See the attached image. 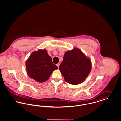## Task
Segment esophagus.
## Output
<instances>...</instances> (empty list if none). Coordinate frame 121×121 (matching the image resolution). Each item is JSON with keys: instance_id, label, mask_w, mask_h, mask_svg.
<instances>
[{"instance_id": "obj_1", "label": "esophagus", "mask_w": 121, "mask_h": 121, "mask_svg": "<svg viewBox=\"0 0 121 121\" xmlns=\"http://www.w3.org/2000/svg\"><path fill=\"white\" fill-rule=\"evenodd\" d=\"M59 65H60V63H58V64H57V67H58V69L59 68Z\"/></svg>"}]
</instances>
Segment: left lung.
Here are the masks:
<instances>
[{
    "label": "left lung",
    "mask_w": 121,
    "mask_h": 121,
    "mask_svg": "<svg viewBox=\"0 0 121 121\" xmlns=\"http://www.w3.org/2000/svg\"><path fill=\"white\" fill-rule=\"evenodd\" d=\"M59 70L68 83L77 85L85 80L91 69V62L80 49L65 52Z\"/></svg>",
    "instance_id": "left-lung-1"
}]
</instances>
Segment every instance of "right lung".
Segmentation results:
<instances>
[{"instance_id": "right-lung-1", "label": "right lung", "mask_w": 121, "mask_h": 121, "mask_svg": "<svg viewBox=\"0 0 121 121\" xmlns=\"http://www.w3.org/2000/svg\"><path fill=\"white\" fill-rule=\"evenodd\" d=\"M26 67L29 76L39 82L47 80L52 72L58 69L45 49L33 52L26 61Z\"/></svg>"}]
</instances>
